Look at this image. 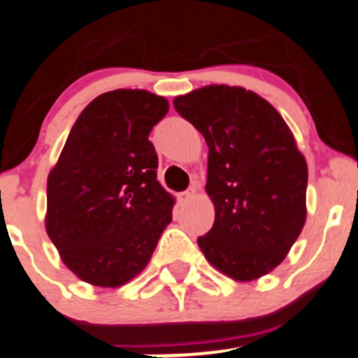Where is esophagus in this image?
<instances>
[{
    "instance_id": "34e87169",
    "label": "esophagus",
    "mask_w": 358,
    "mask_h": 358,
    "mask_svg": "<svg viewBox=\"0 0 358 358\" xmlns=\"http://www.w3.org/2000/svg\"><path fill=\"white\" fill-rule=\"evenodd\" d=\"M194 194H196V187H187L186 191H182V193L179 194V200L180 201H187V200H191Z\"/></svg>"
}]
</instances>
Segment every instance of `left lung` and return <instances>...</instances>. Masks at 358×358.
Returning a JSON list of instances; mask_svg holds the SVG:
<instances>
[{
  "label": "left lung",
  "mask_w": 358,
  "mask_h": 358,
  "mask_svg": "<svg viewBox=\"0 0 358 358\" xmlns=\"http://www.w3.org/2000/svg\"><path fill=\"white\" fill-rule=\"evenodd\" d=\"M208 146L214 226L198 238L208 263L238 282L270 273L306 221V160L280 113L242 87L210 85L174 99Z\"/></svg>",
  "instance_id": "left-lung-1"
}]
</instances>
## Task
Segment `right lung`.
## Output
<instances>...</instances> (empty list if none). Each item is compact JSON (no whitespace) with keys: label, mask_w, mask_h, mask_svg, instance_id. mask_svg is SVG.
Instances as JSON below:
<instances>
[{"label":"right lung","mask_w":358,"mask_h":358,"mask_svg":"<svg viewBox=\"0 0 358 358\" xmlns=\"http://www.w3.org/2000/svg\"><path fill=\"white\" fill-rule=\"evenodd\" d=\"M165 97L106 92L81 111L48 174L45 228L62 263L83 282L120 287L150 263L172 221L174 196L157 180L150 132Z\"/></svg>","instance_id":"1"}]
</instances>
